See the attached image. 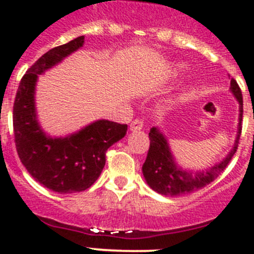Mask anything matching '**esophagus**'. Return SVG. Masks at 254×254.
Listing matches in <instances>:
<instances>
[{
    "mask_svg": "<svg viewBox=\"0 0 254 254\" xmlns=\"http://www.w3.org/2000/svg\"><path fill=\"white\" fill-rule=\"evenodd\" d=\"M142 127H144V120L142 119H135L130 123V130H132V131L142 129Z\"/></svg>",
    "mask_w": 254,
    "mask_h": 254,
    "instance_id": "34e87169",
    "label": "esophagus"
}]
</instances>
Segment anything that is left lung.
Returning <instances> with one entry per match:
<instances>
[{
  "instance_id": "obj_1",
  "label": "left lung",
  "mask_w": 254,
  "mask_h": 254,
  "mask_svg": "<svg viewBox=\"0 0 254 254\" xmlns=\"http://www.w3.org/2000/svg\"><path fill=\"white\" fill-rule=\"evenodd\" d=\"M231 90L240 103V124H238L237 139H236L235 146L231 150L228 156L222 162L211 167V170L208 171L192 174V172L179 169L175 165L164 135L156 127H151L149 132L150 147L147 151L146 160L142 165V174H144L149 186L154 191L165 196H179L193 192L196 190H200L206 185L211 184L227 167L238 149V141H240L241 132H242L243 115L242 92H241L240 85L233 78L231 79Z\"/></svg>"
}]
</instances>
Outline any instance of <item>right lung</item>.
I'll return each mask as SVG.
<instances>
[{
	"mask_svg": "<svg viewBox=\"0 0 254 254\" xmlns=\"http://www.w3.org/2000/svg\"><path fill=\"white\" fill-rule=\"evenodd\" d=\"M84 43L80 36L54 47L32 64L22 77L13 104V132L19 160L36 181L58 193L89 189L105 165L108 149L125 136L127 124L99 120L64 139L46 136L34 109L38 74L49 69Z\"/></svg>",
	"mask_w": 254,
	"mask_h": 254,
	"instance_id": "1",
	"label": "right lung"
}]
</instances>
